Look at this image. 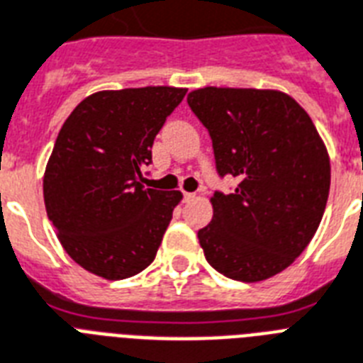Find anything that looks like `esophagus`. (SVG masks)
<instances>
[{"mask_svg":"<svg viewBox=\"0 0 363 363\" xmlns=\"http://www.w3.org/2000/svg\"><path fill=\"white\" fill-rule=\"evenodd\" d=\"M195 196V193H187V191H184V200H193Z\"/></svg>","mask_w":363,"mask_h":363,"instance_id":"34e87169","label":"esophagus"}]
</instances>
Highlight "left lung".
Wrapping results in <instances>:
<instances>
[{"label": "left lung", "mask_w": 363, "mask_h": 363, "mask_svg": "<svg viewBox=\"0 0 363 363\" xmlns=\"http://www.w3.org/2000/svg\"><path fill=\"white\" fill-rule=\"evenodd\" d=\"M208 129L219 178L213 219L199 230L211 268L253 283L291 266L315 236L330 193V159L311 118L272 89L204 88L187 97Z\"/></svg>", "instance_id": "1"}]
</instances>
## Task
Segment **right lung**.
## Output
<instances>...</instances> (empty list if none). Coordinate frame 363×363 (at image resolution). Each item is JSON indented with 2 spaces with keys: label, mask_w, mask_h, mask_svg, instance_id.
<instances>
[{
  "label": "right lung",
  "mask_w": 363,
  "mask_h": 363,
  "mask_svg": "<svg viewBox=\"0 0 363 363\" xmlns=\"http://www.w3.org/2000/svg\"><path fill=\"white\" fill-rule=\"evenodd\" d=\"M187 89L99 91L63 123L45 172V206L69 257L104 279L153 262L179 191L147 189L152 146Z\"/></svg>",
  "instance_id": "1"
}]
</instances>
